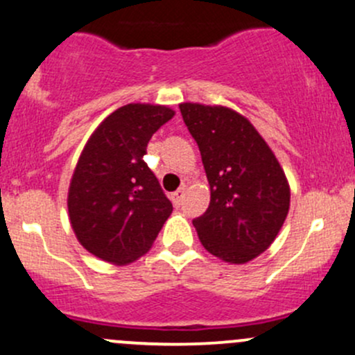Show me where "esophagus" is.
<instances>
[{
	"label": "esophagus",
	"instance_id": "obj_1",
	"mask_svg": "<svg viewBox=\"0 0 355 355\" xmlns=\"http://www.w3.org/2000/svg\"><path fill=\"white\" fill-rule=\"evenodd\" d=\"M184 196H185V187H180L178 190H175L173 193H171V200H173V204L177 207L182 206V200H184Z\"/></svg>",
	"mask_w": 355,
	"mask_h": 355
}]
</instances>
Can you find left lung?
I'll return each instance as SVG.
<instances>
[{"instance_id": "8db88e82", "label": "left lung", "mask_w": 355, "mask_h": 355, "mask_svg": "<svg viewBox=\"0 0 355 355\" xmlns=\"http://www.w3.org/2000/svg\"><path fill=\"white\" fill-rule=\"evenodd\" d=\"M202 156L211 202L193 219L200 243L230 263H245L270 246L289 211L291 190L272 149L238 112L180 103Z\"/></svg>"}]
</instances>
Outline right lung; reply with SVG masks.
I'll return each mask as SVG.
<instances>
[{
	"label": "right lung",
	"mask_w": 355,
	"mask_h": 355,
	"mask_svg": "<svg viewBox=\"0 0 355 355\" xmlns=\"http://www.w3.org/2000/svg\"><path fill=\"white\" fill-rule=\"evenodd\" d=\"M175 112L129 103L96 128L71 178L68 209L78 241L110 263L134 262L151 248L173 206L144 162L153 134Z\"/></svg>",
	"instance_id": "1"
}]
</instances>
